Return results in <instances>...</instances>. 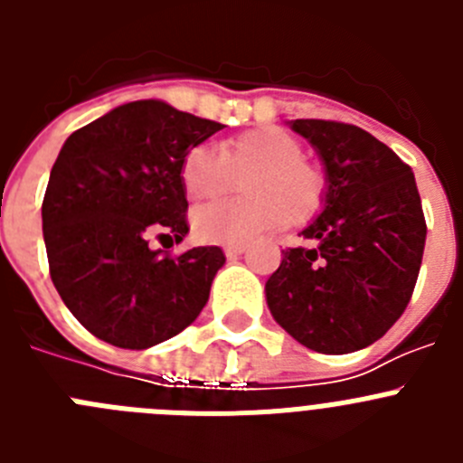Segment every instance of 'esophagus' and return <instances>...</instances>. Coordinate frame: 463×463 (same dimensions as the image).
I'll list each match as a JSON object with an SVG mask.
<instances>
[{
    "label": "esophagus",
    "instance_id": "obj_1",
    "mask_svg": "<svg viewBox=\"0 0 463 463\" xmlns=\"http://www.w3.org/2000/svg\"><path fill=\"white\" fill-rule=\"evenodd\" d=\"M245 252V245L243 243H232V245H224V255L232 260V257H239Z\"/></svg>",
    "mask_w": 463,
    "mask_h": 463
}]
</instances>
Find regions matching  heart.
Listing matches in <instances>:
<instances>
[{
	"label": "heart",
	"mask_w": 463,
	"mask_h": 463,
	"mask_svg": "<svg viewBox=\"0 0 463 463\" xmlns=\"http://www.w3.org/2000/svg\"><path fill=\"white\" fill-rule=\"evenodd\" d=\"M245 175L243 199L196 208L192 232L206 243H248L269 229L304 224L325 203L326 178L304 157V146L278 127H257L224 138L213 150L194 146L181 162V185L187 199H215L232 185V175Z\"/></svg>",
	"instance_id": "b5f03b06"
}]
</instances>
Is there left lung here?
<instances>
[{"instance_id": "8db88e82", "label": "left lung", "mask_w": 463, "mask_h": 463, "mask_svg": "<svg viewBox=\"0 0 463 463\" xmlns=\"http://www.w3.org/2000/svg\"><path fill=\"white\" fill-rule=\"evenodd\" d=\"M326 171L325 211L267 280L273 320L301 345L345 354L399 320L415 289L427 222L415 175L362 127L294 120Z\"/></svg>"}]
</instances>
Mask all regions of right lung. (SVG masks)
I'll return each instance as SVG.
<instances>
[{"label":"right lung","mask_w":463,"mask_h":463,"mask_svg":"<svg viewBox=\"0 0 463 463\" xmlns=\"http://www.w3.org/2000/svg\"><path fill=\"white\" fill-rule=\"evenodd\" d=\"M220 129L143 99L64 141L41 206L48 267L73 317L101 341L146 350L181 334L206 306L224 264L218 245L174 257L148 243L185 239L181 162Z\"/></svg>","instance_id":"right-lung-1"}]
</instances>
